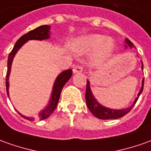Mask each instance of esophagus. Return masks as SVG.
Wrapping results in <instances>:
<instances>
[{
    "mask_svg": "<svg viewBox=\"0 0 151 151\" xmlns=\"http://www.w3.org/2000/svg\"><path fill=\"white\" fill-rule=\"evenodd\" d=\"M83 67L81 66V65H76L73 67V72L76 73H81V72L83 71Z\"/></svg>",
    "mask_w": 151,
    "mask_h": 151,
    "instance_id": "esophagus-1",
    "label": "esophagus"
}]
</instances>
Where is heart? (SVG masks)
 I'll list each match as a JSON object with an SVG mask.
<instances>
[{"label": "heart", "mask_w": 151, "mask_h": 151, "mask_svg": "<svg viewBox=\"0 0 151 151\" xmlns=\"http://www.w3.org/2000/svg\"><path fill=\"white\" fill-rule=\"evenodd\" d=\"M113 48V42L111 39H105L101 35H89L83 37L76 43V49L80 52H88L96 50L97 58H105Z\"/></svg>", "instance_id": "heart-1"}]
</instances>
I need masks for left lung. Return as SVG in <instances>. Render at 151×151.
Here are the masks:
<instances>
[{
    "label": "left lung",
    "mask_w": 151,
    "mask_h": 151,
    "mask_svg": "<svg viewBox=\"0 0 151 151\" xmlns=\"http://www.w3.org/2000/svg\"><path fill=\"white\" fill-rule=\"evenodd\" d=\"M127 42V46H129L131 48L135 47V45H133L132 41L130 40L127 39L126 40ZM142 69H143V63H142ZM143 88H144V79L142 80V86L140 91L138 93V97H136V100L134 101V103L132 104V106L129 108L127 109H122V110H113V109H110V108H106L104 107L103 106L100 105L97 100L94 98L93 93L91 92L90 89V86H89V82L87 81V88H86V94H85V97H86V103L87 106L88 107L89 111L93 114V116H95L98 119H101V120H108V119H117L121 118L124 116L125 115H127L130 111L132 110V108L134 107V106L136 103V101L138 100V98L140 97V93H142L143 91Z\"/></svg>",
    "instance_id": "obj_1"
}]
</instances>
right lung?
<instances>
[{
    "mask_svg": "<svg viewBox=\"0 0 151 151\" xmlns=\"http://www.w3.org/2000/svg\"><path fill=\"white\" fill-rule=\"evenodd\" d=\"M50 26L49 25H41L39 26L38 28L35 29L33 30H30L29 32L25 34L24 35L19 38L18 40L16 41L15 46L13 48V50H11V52L9 54L8 56V60H7V72L6 76V92L7 95L9 97V92H8V88H9V75H10V72H11V63L13 60V58L16 54V52L18 51L19 48L24 45L26 41L30 40H46L48 38H50ZM72 74H73V71L71 69H68L66 71L61 73L58 78H56V81L54 83V88H53V93H52V97L50 99L49 105L47 106L45 110H43L40 113L38 116V118L40 120H45V119L48 118L50 115L54 112L55 110L57 104H58L59 97H60V94L62 92V89L65 83L69 80L71 78ZM22 117L24 119H27L29 121H34L35 118L34 117H27L24 116L23 115L19 113Z\"/></svg>",
    "mask_w": 151,
    "mask_h": 151,
    "instance_id": "right-lung-1",
    "label": "right lung"
}]
</instances>
